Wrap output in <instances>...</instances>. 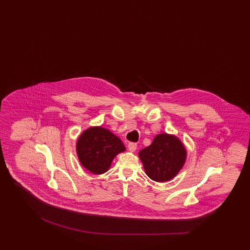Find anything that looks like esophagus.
Returning <instances> with one entry per match:
<instances>
[{
    "mask_svg": "<svg viewBox=\"0 0 250 250\" xmlns=\"http://www.w3.org/2000/svg\"><path fill=\"white\" fill-rule=\"evenodd\" d=\"M127 149L129 152H135V150L137 149V144L129 143L127 145Z\"/></svg>",
    "mask_w": 250,
    "mask_h": 250,
    "instance_id": "obj_1",
    "label": "esophagus"
}]
</instances>
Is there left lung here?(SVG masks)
Here are the masks:
<instances>
[{"label": "left lung", "mask_w": 250, "mask_h": 250, "mask_svg": "<svg viewBox=\"0 0 250 250\" xmlns=\"http://www.w3.org/2000/svg\"><path fill=\"white\" fill-rule=\"evenodd\" d=\"M138 156L149 178L156 182L173 179L182 169L187 159L184 144L174 135L163 133L154 138L152 144L142 149Z\"/></svg>", "instance_id": "1"}]
</instances>
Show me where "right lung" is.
I'll return each instance as SVG.
<instances>
[{"instance_id": "obj_1", "label": "right lung", "mask_w": 250, "mask_h": 250, "mask_svg": "<svg viewBox=\"0 0 250 250\" xmlns=\"http://www.w3.org/2000/svg\"><path fill=\"white\" fill-rule=\"evenodd\" d=\"M76 150L85 169L94 174H103L110 169L114 157L126 148L116 135L97 126L83 131L76 144Z\"/></svg>"}]
</instances>
